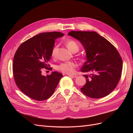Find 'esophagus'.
Instances as JSON below:
<instances>
[{"label": "esophagus", "mask_w": 133, "mask_h": 133, "mask_svg": "<svg viewBox=\"0 0 133 133\" xmlns=\"http://www.w3.org/2000/svg\"><path fill=\"white\" fill-rule=\"evenodd\" d=\"M67 75H68V76H71V77H72V78H76V75H75V74H73V75H72V74H68Z\"/></svg>", "instance_id": "34e87169"}]
</instances>
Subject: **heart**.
<instances>
[{"mask_svg": "<svg viewBox=\"0 0 133 133\" xmlns=\"http://www.w3.org/2000/svg\"><path fill=\"white\" fill-rule=\"evenodd\" d=\"M66 46L71 52L73 53L77 52L79 50V46L76 42L73 40H69L66 42ZM58 46H54L51 51V56L55 58L57 56ZM78 65L73 61H67L62 62L57 66L58 71L65 74H71L75 72V69L77 67Z\"/></svg>", "mask_w": 133, "mask_h": 133, "instance_id": "1", "label": "heart"}]
</instances>
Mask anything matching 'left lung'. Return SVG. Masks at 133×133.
I'll list each match as a JSON object with an SVG mask.
<instances>
[{"label":"left lung","mask_w":133,"mask_h":133,"mask_svg":"<svg viewBox=\"0 0 133 133\" xmlns=\"http://www.w3.org/2000/svg\"><path fill=\"white\" fill-rule=\"evenodd\" d=\"M68 34L79 40L86 52L87 61L81 71L86 84L80 89L87 96L99 99L116 88L121 76L122 60L116 48L96 32L71 31Z\"/></svg>","instance_id":"8db88e82"}]
</instances>
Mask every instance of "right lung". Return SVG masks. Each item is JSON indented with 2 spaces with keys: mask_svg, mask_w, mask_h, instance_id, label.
Wrapping results in <instances>:
<instances>
[{
  "mask_svg": "<svg viewBox=\"0 0 133 133\" xmlns=\"http://www.w3.org/2000/svg\"><path fill=\"white\" fill-rule=\"evenodd\" d=\"M64 35L59 32L41 33L24 41L17 49L13 58L14 79L21 91L31 99L40 101L48 99L62 77L57 72L44 76L41 70L50 68L48 62L55 40Z\"/></svg>",
  "mask_w": 133,
  "mask_h": 133,
  "instance_id": "add662e5",
  "label": "right lung"
}]
</instances>
